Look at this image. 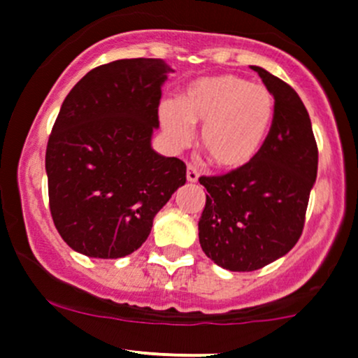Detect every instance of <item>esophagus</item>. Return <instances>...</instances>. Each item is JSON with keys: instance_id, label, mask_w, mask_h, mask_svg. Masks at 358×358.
Listing matches in <instances>:
<instances>
[{"instance_id": "obj_1", "label": "esophagus", "mask_w": 358, "mask_h": 358, "mask_svg": "<svg viewBox=\"0 0 358 358\" xmlns=\"http://www.w3.org/2000/svg\"><path fill=\"white\" fill-rule=\"evenodd\" d=\"M197 180H199V169L195 166H192V164H189V168H187V182L195 183Z\"/></svg>"}]
</instances>
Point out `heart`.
Returning a JSON list of instances; mask_svg holds the SVG:
<instances>
[{"label":"heart","instance_id":"heart-1","mask_svg":"<svg viewBox=\"0 0 358 358\" xmlns=\"http://www.w3.org/2000/svg\"><path fill=\"white\" fill-rule=\"evenodd\" d=\"M276 101L264 85L223 73L190 82L180 103L164 101L161 125L178 145L189 144L192 125H201V148L213 166L224 171L245 168L268 142Z\"/></svg>","mask_w":358,"mask_h":358}]
</instances>
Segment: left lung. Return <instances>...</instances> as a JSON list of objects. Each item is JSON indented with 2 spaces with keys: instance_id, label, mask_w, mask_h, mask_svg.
Instances as JSON below:
<instances>
[{
  "instance_id": "left-lung-1",
  "label": "left lung",
  "mask_w": 358,
  "mask_h": 358,
  "mask_svg": "<svg viewBox=\"0 0 358 358\" xmlns=\"http://www.w3.org/2000/svg\"><path fill=\"white\" fill-rule=\"evenodd\" d=\"M250 69L276 101L268 142L245 168L199 178L208 190L199 242L210 261L228 271L261 269L292 250L317 176V145L302 99L268 70Z\"/></svg>"
}]
</instances>
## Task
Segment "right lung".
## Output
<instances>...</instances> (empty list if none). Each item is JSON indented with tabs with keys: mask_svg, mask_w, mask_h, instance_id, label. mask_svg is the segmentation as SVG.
<instances>
[{
	"mask_svg": "<svg viewBox=\"0 0 358 358\" xmlns=\"http://www.w3.org/2000/svg\"><path fill=\"white\" fill-rule=\"evenodd\" d=\"M171 71L163 59H116L90 70L63 101L46 149L48 190L55 227L78 254L137 250L185 185V163L150 144Z\"/></svg>",
	"mask_w": 358,
	"mask_h": 358,
	"instance_id": "1",
	"label": "right lung"
}]
</instances>
